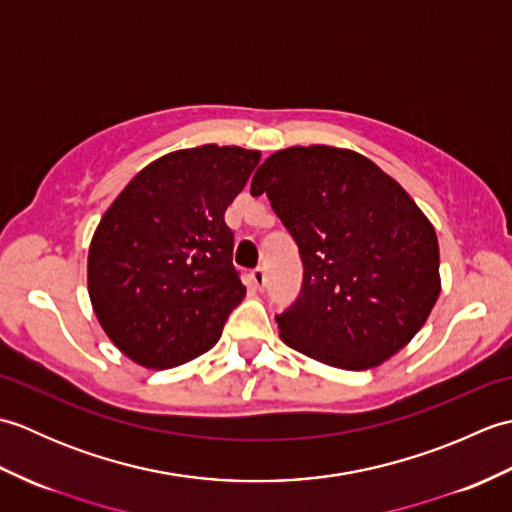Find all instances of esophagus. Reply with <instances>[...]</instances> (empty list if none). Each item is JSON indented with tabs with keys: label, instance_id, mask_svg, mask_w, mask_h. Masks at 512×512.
Wrapping results in <instances>:
<instances>
[{
	"label": "esophagus",
	"instance_id": "esophagus-1",
	"mask_svg": "<svg viewBox=\"0 0 512 512\" xmlns=\"http://www.w3.org/2000/svg\"><path fill=\"white\" fill-rule=\"evenodd\" d=\"M250 281H253L255 290H264V288H266V273H264V268L253 270V273H250Z\"/></svg>",
	"mask_w": 512,
	"mask_h": 512
}]
</instances>
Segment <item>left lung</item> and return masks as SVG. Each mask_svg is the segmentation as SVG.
<instances>
[{
  "mask_svg": "<svg viewBox=\"0 0 512 512\" xmlns=\"http://www.w3.org/2000/svg\"><path fill=\"white\" fill-rule=\"evenodd\" d=\"M250 193L268 195L301 253V295L277 317L292 350L363 372L427 323L442 288L436 228L372 160L330 145L279 149Z\"/></svg>",
  "mask_w": 512,
  "mask_h": 512,
  "instance_id": "obj_1",
  "label": "left lung"
}]
</instances>
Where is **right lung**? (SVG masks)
I'll return each instance as SVG.
<instances>
[{"mask_svg": "<svg viewBox=\"0 0 512 512\" xmlns=\"http://www.w3.org/2000/svg\"><path fill=\"white\" fill-rule=\"evenodd\" d=\"M262 151L178 149L136 173L101 217L88 292L103 332L147 369L178 367L220 341L246 288L224 213Z\"/></svg>", "mask_w": 512, "mask_h": 512, "instance_id": "right-lung-1", "label": "right lung"}]
</instances>
